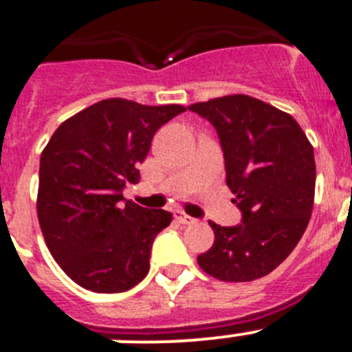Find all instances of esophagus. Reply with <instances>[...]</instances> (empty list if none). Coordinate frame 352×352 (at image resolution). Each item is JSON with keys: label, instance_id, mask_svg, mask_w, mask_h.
<instances>
[{"label": "esophagus", "instance_id": "obj_1", "mask_svg": "<svg viewBox=\"0 0 352 352\" xmlns=\"http://www.w3.org/2000/svg\"><path fill=\"white\" fill-rule=\"evenodd\" d=\"M174 218H176V220H178L182 225H192V223H195V220H193L192 216L185 214V212H183V211H176V212H174Z\"/></svg>", "mask_w": 352, "mask_h": 352}]
</instances>
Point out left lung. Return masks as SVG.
<instances>
[{
	"label": "left lung",
	"mask_w": 352,
	"mask_h": 352,
	"mask_svg": "<svg viewBox=\"0 0 352 352\" xmlns=\"http://www.w3.org/2000/svg\"><path fill=\"white\" fill-rule=\"evenodd\" d=\"M218 132L227 186L243 212L235 227L209 221L214 243L197 262L228 283L254 281L295 250L314 206V148L295 118L251 96L188 106Z\"/></svg>",
	"instance_id": "1"
}]
</instances>
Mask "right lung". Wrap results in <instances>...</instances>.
I'll use <instances>...</instances> for the list:
<instances>
[{"label":"right lung","instance_id":"right-lung-1","mask_svg":"<svg viewBox=\"0 0 352 352\" xmlns=\"http://www.w3.org/2000/svg\"><path fill=\"white\" fill-rule=\"evenodd\" d=\"M179 104L99 101L57 127L40 159L38 221L60 269L96 293L127 292L146 277L153 239L173 220L125 201L155 132Z\"/></svg>","mask_w":352,"mask_h":352}]
</instances>
